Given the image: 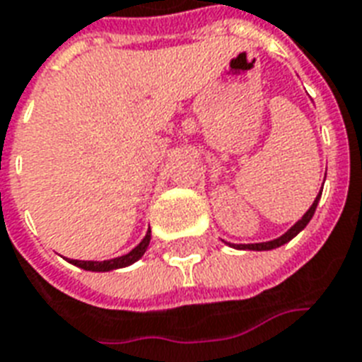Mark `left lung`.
<instances>
[{"label":"left lung","mask_w":362,"mask_h":362,"mask_svg":"<svg viewBox=\"0 0 362 362\" xmlns=\"http://www.w3.org/2000/svg\"><path fill=\"white\" fill-rule=\"evenodd\" d=\"M319 198H321V192L317 194V198H315V202L312 204V207L308 209L306 213H304V217H302L298 223H296L295 226H291V230H287L285 234H283L281 238H277V240H272V242H264V243H243V245H232V247L236 249H251V251H270V249H276V247H281L283 243L291 242L293 238L298 234V232L304 228V226L310 223V219L313 217V213H315V207H317V202Z\"/></svg>","instance_id":"8db88e82"}]
</instances>
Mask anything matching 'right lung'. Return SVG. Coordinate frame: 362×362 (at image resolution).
Returning a JSON list of instances; mask_svg holds the SVG:
<instances>
[{
	"label": "right lung",
	"mask_w": 362,
	"mask_h": 362,
	"mask_svg": "<svg viewBox=\"0 0 362 362\" xmlns=\"http://www.w3.org/2000/svg\"><path fill=\"white\" fill-rule=\"evenodd\" d=\"M151 242V232H147V236L143 238L141 243L134 247L128 255H122V257H117V259L111 260H103V262H96V260H69L71 264L79 266L83 270H90V272H109V270H117V268H124V266L134 264L137 259H141L143 253L147 251V245Z\"/></svg>",
	"instance_id": "add662e5"
}]
</instances>
